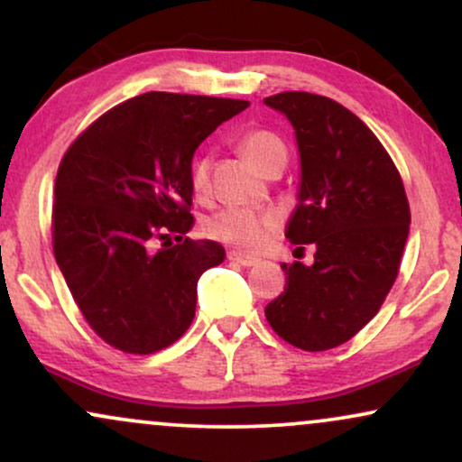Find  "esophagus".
Returning <instances> with one entry per match:
<instances>
[{"label": "esophagus", "instance_id": "obj_1", "mask_svg": "<svg viewBox=\"0 0 462 462\" xmlns=\"http://www.w3.org/2000/svg\"><path fill=\"white\" fill-rule=\"evenodd\" d=\"M229 261L237 263V265H242V267H254L256 263H259V259H254V256L242 254V253H237V250H231V253H229Z\"/></svg>", "mask_w": 462, "mask_h": 462}]
</instances>
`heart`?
<instances>
[{
  "mask_svg": "<svg viewBox=\"0 0 462 462\" xmlns=\"http://www.w3.org/2000/svg\"><path fill=\"white\" fill-rule=\"evenodd\" d=\"M244 157L253 163L256 170L263 171L269 161L286 154L284 142L272 131L253 129L244 134L239 140ZM209 184V159L201 157L195 161L190 170V187L195 195H203ZM278 214L272 209H254V208H223L206 218L203 229L212 239L236 245L239 250H259L272 237L278 226Z\"/></svg>",
  "mask_w": 462,
  "mask_h": 462,
  "instance_id": "1",
  "label": "heart"
}]
</instances>
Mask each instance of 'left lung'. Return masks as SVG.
Here are the masks:
<instances>
[{
	"label": "left lung",
	"instance_id": "left-lung-1",
	"mask_svg": "<svg viewBox=\"0 0 462 462\" xmlns=\"http://www.w3.org/2000/svg\"><path fill=\"white\" fill-rule=\"evenodd\" d=\"M265 106L289 118L299 151L297 206L284 236L316 248L311 265L284 263V292L265 316L297 348L328 350L355 337L384 303L410 206L393 159L348 107L303 91L272 95Z\"/></svg>",
	"mask_w": 462,
	"mask_h": 462
}]
</instances>
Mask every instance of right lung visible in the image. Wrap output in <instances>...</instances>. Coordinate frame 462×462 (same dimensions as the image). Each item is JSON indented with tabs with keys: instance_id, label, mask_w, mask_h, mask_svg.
I'll return each mask as SVG.
<instances>
[{
	"instance_id": "right-lung-1",
	"label": "right lung",
	"mask_w": 462,
	"mask_h": 462,
	"mask_svg": "<svg viewBox=\"0 0 462 462\" xmlns=\"http://www.w3.org/2000/svg\"><path fill=\"white\" fill-rule=\"evenodd\" d=\"M245 107L244 99L151 91L106 112L65 152L52 248L82 316L114 348L151 355L193 322L201 273L225 261L218 242L187 237L193 157Z\"/></svg>"
}]
</instances>
